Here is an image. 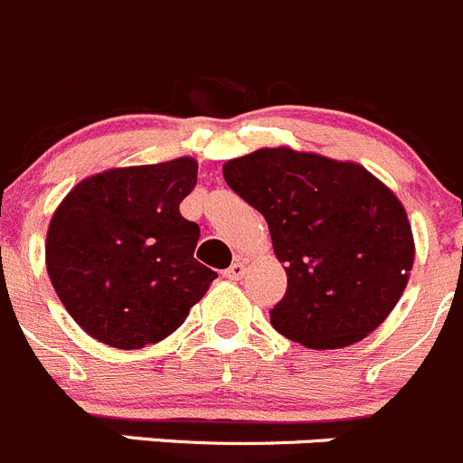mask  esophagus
Masks as SVG:
<instances>
[{
	"label": "esophagus",
	"instance_id": "34e87169",
	"mask_svg": "<svg viewBox=\"0 0 463 463\" xmlns=\"http://www.w3.org/2000/svg\"><path fill=\"white\" fill-rule=\"evenodd\" d=\"M243 275H245V266L241 261L232 263V266L224 270V277H227V279H232V281H239Z\"/></svg>",
	"mask_w": 463,
	"mask_h": 463
}]
</instances>
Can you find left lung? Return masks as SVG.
<instances>
[{"mask_svg":"<svg viewBox=\"0 0 463 463\" xmlns=\"http://www.w3.org/2000/svg\"><path fill=\"white\" fill-rule=\"evenodd\" d=\"M224 182L266 218L286 263L272 327L311 350L375 332L413 266L407 211L364 165L290 147H263L222 165Z\"/></svg>","mask_w":463,"mask_h":463,"instance_id":"left-lung-1","label":"left lung"}]
</instances>
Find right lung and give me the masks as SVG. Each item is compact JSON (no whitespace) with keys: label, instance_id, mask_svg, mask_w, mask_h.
Instances as JSON below:
<instances>
[{"label":"right lung","instance_id":"obj_1","mask_svg":"<svg viewBox=\"0 0 463 463\" xmlns=\"http://www.w3.org/2000/svg\"><path fill=\"white\" fill-rule=\"evenodd\" d=\"M197 161L111 168L79 182L52 215L45 263L83 332L120 350L158 343L215 279L195 254L200 227L179 213Z\"/></svg>","mask_w":463,"mask_h":463}]
</instances>
